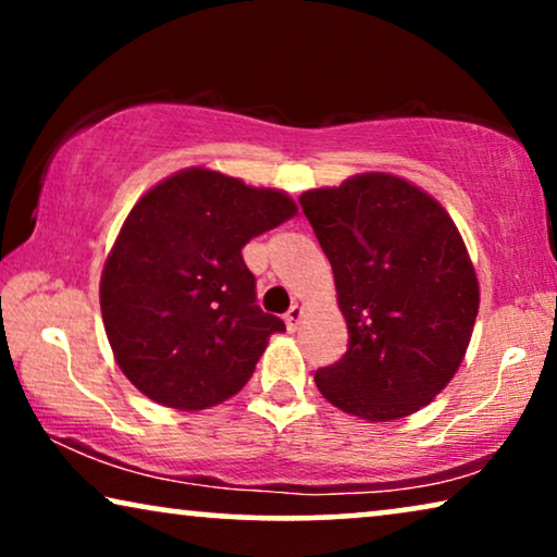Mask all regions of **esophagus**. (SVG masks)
<instances>
[{
    "label": "esophagus",
    "mask_w": 557,
    "mask_h": 557,
    "mask_svg": "<svg viewBox=\"0 0 557 557\" xmlns=\"http://www.w3.org/2000/svg\"><path fill=\"white\" fill-rule=\"evenodd\" d=\"M286 326H288V330H299V324H301V319H304V309L299 307V304H294V307L292 309H288L286 311Z\"/></svg>",
    "instance_id": "obj_1"
}]
</instances>
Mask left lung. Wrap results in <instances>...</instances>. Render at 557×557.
<instances>
[{
	"instance_id": "obj_1",
	"label": "left lung",
	"mask_w": 557,
	"mask_h": 557,
	"mask_svg": "<svg viewBox=\"0 0 557 557\" xmlns=\"http://www.w3.org/2000/svg\"><path fill=\"white\" fill-rule=\"evenodd\" d=\"M299 205L332 263L349 334L342 360L317 370L319 393L375 423L429 406L459 370L479 311L454 220L380 172L311 189Z\"/></svg>"
}]
</instances>
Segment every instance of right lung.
<instances>
[{
	"label": "right lung",
	"instance_id": "1",
	"mask_svg": "<svg viewBox=\"0 0 557 557\" xmlns=\"http://www.w3.org/2000/svg\"><path fill=\"white\" fill-rule=\"evenodd\" d=\"M294 215L278 189L200 166L134 205L103 265L101 314L119 368L147 398L200 410L248 383L286 324L256 304L240 250Z\"/></svg>",
	"mask_w": 557,
	"mask_h": 557
}]
</instances>
